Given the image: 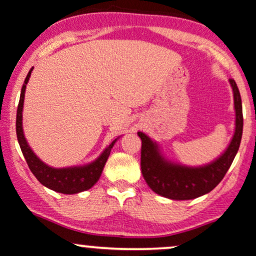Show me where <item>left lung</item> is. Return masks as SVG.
Returning <instances> with one entry per match:
<instances>
[{
	"mask_svg": "<svg viewBox=\"0 0 256 256\" xmlns=\"http://www.w3.org/2000/svg\"><path fill=\"white\" fill-rule=\"evenodd\" d=\"M236 110L234 134L226 150L214 162L203 166H186L169 162L162 156L159 146L147 134L137 132L142 141L141 169L147 184L156 194L175 200H188L206 194L221 182L240 148L243 134L242 100L233 78H230Z\"/></svg>",
	"mask_w": 256,
	"mask_h": 256,
	"instance_id": "1",
	"label": "left lung"
}]
</instances>
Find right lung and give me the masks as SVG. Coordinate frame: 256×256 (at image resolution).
<instances>
[{"label": "right lung", "instance_id": "right-lung-1", "mask_svg": "<svg viewBox=\"0 0 256 256\" xmlns=\"http://www.w3.org/2000/svg\"><path fill=\"white\" fill-rule=\"evenodd\" d=\"M32 69L34 68L30 69V72H28L23 87H22L20 100H19L18 109H16V137H18L19 146H20L22 153H23L24 158L26 160L28 166L32 170L34 176L40 181V184L50 188V190H56V192L64 193V194H75V193L90 190L102 175L103 168H104L112 148H113L114 143L116 142L118 138L114 140L94 162L82 165V166L56 169V168H50L44 164L42 160L36 156V154L29 147L23 132V114L22 113H23L25 88H26V84L29 81L30 75H32Z\"/></svg>", "mask_w": 256, "mask_h": 256}]
</instances>
